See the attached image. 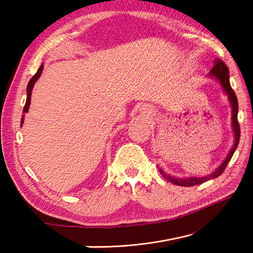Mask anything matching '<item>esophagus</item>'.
Listing matches in <instances>:
<instances>
[{"label": "esophagus", "mask_w": 253, "mask_h": 253, "mask_svg": "<svg viewBox=\"0 0 253 253\" xmlns=\"http://www.w3.org/2000/svg\"><path fill=\"white\" fill-rule=\"evenodd\" d=\"M140 111H142L145 116H152L153 113H154L153 108H152V107H149V106H143L142 110H140Z\"/></svg>", "instance_id": "1"}]
</instances>
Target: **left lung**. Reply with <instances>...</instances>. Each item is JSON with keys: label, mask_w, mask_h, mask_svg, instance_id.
<instances>
[{"label": "left lung", "mask_w": 253, "mask_h": 253, "mask_svg": "<svg viewBox=\"0 0 253 253\" xmlns=\"http://www.w3.org/2000/svg\"><path fill=\"white\" fill-rule=\"evenodd\" d=\"M210 78H213L217 80L221 84L222 89L226 96H228V99L230 101L231 108H232V117H231V125H232V130L234 132V144L232 148L230 149V152L226 157L224 158V161L222 162V164L217 168L214 172H212L211 174L207 175V176H202V177H175L169 175L168 173H165L164 170L162 169H158L160 173L163 175V177L165 179H168L169 182L175 184V185L178 186H193V185H199V184H202L207 181H210V179L216 178L217 176L223 173V170L225 169L226 165L230 162L231 158H232L233 154L237 149L238 145H239V140H240V126L238 123V110H239V106H238V99L237 96H235V92L233 91V89L231 88L230 84V76H229V69L228 67L225 66V63L221 60H216L215 65L211 69V71L209 72L208 75Z\"/></svg>", "instance_id": "obj_1"}]
</instances>
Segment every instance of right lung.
<instances>
[{
	"label": "right lung",
	"instance_id": "add662e5",
	"mask_svg": "<svg viewBox=\"0 0 253 253\" xmlns=\"http://www.w3.org/2000/svg\"><path fill=\"white\" fill-rule=\"evenodd\" d=\"M42 70H43V65H41L39 69H38L37 74L34 75L31 80L29 81L28 84V87H27V101H25V106L23 108V114H27L29 111V108H30V104H31V93H32V89H33V85L34 84L37 83V80L40 78V76L42 74ZM24 123V115H22V118H21V127H22Z\"/></svg>",
	"mask_w": 253,
	"mask_h": 253
}]
</instances>
